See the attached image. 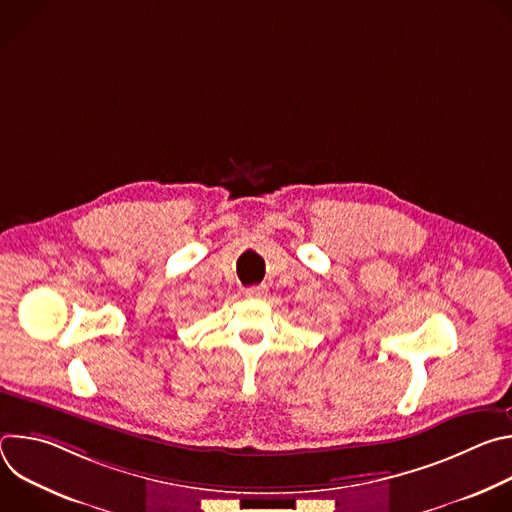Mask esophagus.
Listing matches in <instances>:
<instances>
[{"label":"esophagus","instance_id":"obj_1","mask_svg":"<svg viewBox=\"0 0 512 512\" xmlns=\"http://www.w3.org/2000/svg\"><path fill=\"white\" fill-rule=\"evenodd\" d=\"M245 296H247V298H253V300H259V298L267 296V287H265V285H253V287H247Z\"/></svg>","mask_w":512,"mask_h":512}]
</instances>
